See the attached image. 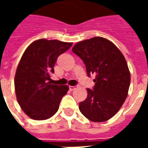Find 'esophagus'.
<instances>
[{
    "instance_id": "obj_1",
    "label": "esophagus",
    "mask_w": 148,
    "mask_h": 148,
    "mask_svg": "<svg viewBox=\"0 0 148 148\" xmlns=\"http://www.w3.org/2000/svg\"><path fill=\"white\" fill-rule=\"evenodd\" d=\"M76 89V86H70V90L71 91H73V90H74Z\"/></svg>"
}]
</instances>
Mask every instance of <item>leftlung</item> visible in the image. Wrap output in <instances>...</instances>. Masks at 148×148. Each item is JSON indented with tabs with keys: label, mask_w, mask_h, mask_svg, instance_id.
<instances>
[{
	"label": "left lung",
	"mask_w": 148,
	"mask_h": 148,
	"mask_svg": "<svg viewBox=\"0 0 148 148\" xmlns=\"http://www.w3.org/2000/svg\"><path fill=\"white\" fill-rule=\"evenodd\" d=\"M72 51L86 65L88 77L95 75L94 86L79 103V110L90 121L104 122L114 116L127 96L130 73L124 55L108 39L93 37L74 46Z\"/></svg>",
	"instance_id": "left-lung-1"
}]
</instances>
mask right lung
Segmentation results:
<instances>
[{
	"label": "right lung",
	"instance_id": "right-lung-1",
	"mask_svg": "<svg viewBox=\"0 0 148 148\" xmlns=\"http://www.w3.org/2000/svg\"><path fill=\"white\" fill-rule=\"evenodd\" d=\"M72 42L41 39L28 46L22 55L15 75L18 103L34 120L51 117L58 111L68 86L51 84V74L60 55L71 48Z\"/></svg>",
	"mask_w": 148,
	"mask_h": 148
}]
</instances>
